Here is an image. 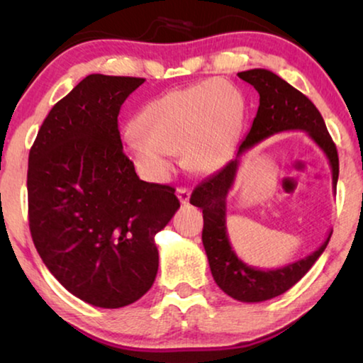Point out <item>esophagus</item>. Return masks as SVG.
Returning <instances> with one entry per match:
<instances>
[{
  "label": "esophagus",
  "mask_w": 363,
  "mask_h": 363,
  "mask_svg": "<svg viewBox=\"0 0 363 363\" xmlns=\"http://www.w3.org/2000/svg\"><path fill=\"white\" fill-rule=\"evenodd\" d=\"M176 195L177 199H179V201L182 205H187L189 200H190V190L186 189V187H177L176 189Z\"/></svg>",
  "instance_id": "esophagus-1"
}]
</instances>
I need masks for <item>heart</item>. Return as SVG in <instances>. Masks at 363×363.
Returning <instances> with one entry per match:
<instances>
[{
  "instance_id": "heart-1",
  "label": "heart",
  "mask_w": 363,
  "mask_h": 363,
  "mask_svg": "<svg viewBox=\"0 0 363 363\" xmlns=\"http://www.w3.org/2000/svg\"><path fill=\"white\" fill-rule=\"evenodd\" d=\"M247 104L225 79H205L168 91L145 104L125 134L126 150L144 176L163 181L177 152L196 174L214 173L232 158L240 140Z\"/></svg>"
}]
</instances>
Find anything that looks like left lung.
Here are the masks:
<instances>
[{
	"label": "left lung",
	"instance_id": "left-lung-1",
	"mask_svg": "<svg viewBox=\"0 0 363 363\" xmlns=\"http://www.w3.org/2000/svg\"><path fill=\"white\" fill-rule=\"evenodd\" d=\"M238 77L259 93V107L253 125L238 147L235 158L230 160L216 174L199 184L190 195V203L203 210L205 224L201 240L218 286L230 298L242 303H262L284 294L304 277L327 248L333 230L328 232L327 238L314 253L284 267L261 269L243 262L232 248L225 223L227 195L235 182L242 157L274 134L303 131L327 157L335 194L340 174V160L320 112L303 93L266 69L240 72Z\"/></svg>",
	"mask_w": 363,
	"mask_h": 363
}]
</instances>
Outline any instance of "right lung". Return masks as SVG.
Masks as SVG:
<instances>
[{
  "label": "right lung",
  "instance_id": "right-lung-1",
  "mask_svg": "<svg viewBox=\"0 0 363 363\" xmlns=\"http://www.w3.org/2000/svg\"><path fill=\"white\" fill-rule=\"evenodd\" d=\"M144 82L88 75L51 108L28 155L35 248L65 290L104 309L150 290L155 235L181 206L173 187L140 181L123 152L120 107Z\"/></svg>",
  "mask_w": 363,
  "mask_h": 363
}]
</instances>
